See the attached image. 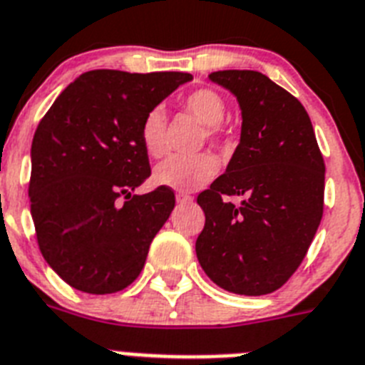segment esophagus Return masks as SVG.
I'll use <instances>...</instances> for the list:
<instances>
[{"label":"esophagus","mask_w":365,"mask_h":365,"mask_svg":"<svg viewBox=\"0 0 365 365\" xmlns=\"http://www.w3.org/2000/svg\"><path fill=\"white\" fill-rule=\"evenodd\" d=\"M176 202L178 204H189V202H192V197H189V195H185V192H178Z\"/></svg>","instance_id":"1"}]
</instances>
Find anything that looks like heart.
<instances>
[{"label": "heart", "instance_id": "b5f03b06", "mask_svg": "<svg viewBox=\"0 0 365 365\" xmlns=\"http://www.w3.org/2000/svg\"><path fill=\"white\" fill-rule=\"evenodd\" d=\"M182 106L195 118L206 124L210 139H217L222 133V120L226 118L228 106L225 98L213 88H197L182 100ZM140 143L152 158H161L167 152V118L161 109H150L140 122ZM219 170V163L211 154L173 155L159 163L154 180L159 185L174 191H195L213 180Z\"/></svg>", "mask_w": 365, "mask_h": 365}]
</instances>
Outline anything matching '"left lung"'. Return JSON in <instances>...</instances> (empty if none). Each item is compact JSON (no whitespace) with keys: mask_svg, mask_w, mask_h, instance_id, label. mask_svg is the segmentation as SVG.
Instances as JSON below:
<instances>
[{"mask_svg":"<svg viewBox=\"0 0 365 365\" xmlns=\"http://www.w3.org/2000/svg\"><path fill=\"white\" fill-rule=\"evenodd\" d=\"M210 79L237 98L243 124L226 173L197 198L206 215L197 258L226 292L267 295L299 269L319 228L323 155L302 103L267 76L220 70Z\"/></svg>","mask_w":365,"mask_h":365,"instance_id":"left-lung-1","label":"left lung"}]
</instances>
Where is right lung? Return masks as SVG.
<instances>
[{
    "instance_id": "right-lung-1",
    "label": "right lung",
    "mask_w": 365,
    "mask_h": 365,
    "mask_svg": "<svg viewBox=\"0 0 365 365\" xmlns=\"http://www.w3.org/2000/svg\"><path fill=\"white\" fill-rule=\"evenodd\" d=\"M185 72L91 70L48 109L31 145L29 200L42 256L68 286L107 295L145 267L176 198L170 187L135 195L150 176L140 122Z\"/></svg>"
}]
</instances>
